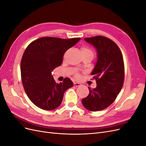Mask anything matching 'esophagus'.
<instances>
[{"label":"esophagus","instance_id":"obj_1","mask_svg":"<svg viewBox=\"0 0 146 146\" xmlns=\"http://www.w3.org/2000/svg\"><path fill=\"white\" fill-rule=\"evenodd\" d=\"M81 84L80 83H78V82H74V86H80Z\"/></svg>","mask_w":146,"mask_h":146}]
</instances>
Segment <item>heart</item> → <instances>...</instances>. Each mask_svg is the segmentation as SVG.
<instances>
[{"mask_svg": "<svg viewBox=\"0 0 146 146\" xmlns=\"http://www.w3.org/2000/svg\"><path fill=\"white\" fill-rule=\"evenodd\" d=\"M81 50L82 52V54L83 56L85 55H91L93 56H94V52L92 50L91 48H90L89 47H88L86 46H83L81 47ZM76 77L77 78H79L80 77V76L78 74H76Z\"/></svg>", "mask_w": 146, "mask_h": 146, "instance_id": "1", "label": "heart"}]
</instances>
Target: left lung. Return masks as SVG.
I'll use <instances>...</instances> for the list:
<instances>
[{"label": "left lung", "mask_w": 146, "mask_h": 146, "mask_svg": "<svg viewBox=\"0 0 146 146\" xmlns=\"http://www.w3.org/2000/svg\"><path fill=\"white\" fill-rule=\"evenodd\" d=\"M98 52V61L91 73L97 86L82 99L83 105L91 111L107 108L116 99L124 81V63L120 48L111 39L102 36L85 38Z\"/></svg>", "instance_id": "8db88e82"}]
</instances>
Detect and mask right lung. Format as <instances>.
<instances>
[{"mask_svg": "<svg viewBox=\"0 0 146 146\" xmlns=\"http://www.w3.org/2000/svg\"><path fill=\"white\" fill-rule=\"evenodd\" d=\"M81 39L42 37L25 48L21 62V79L29 99L39 108L52 110L62 102L64 92L73 86L69 78L56 83L51 72L63 62L64 53Z\"/></svg>", "mask_w": 146, "mask_h": 146, "instance_id": "1", "label": "right lung"}]
</instances>
